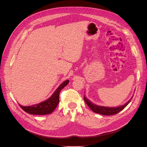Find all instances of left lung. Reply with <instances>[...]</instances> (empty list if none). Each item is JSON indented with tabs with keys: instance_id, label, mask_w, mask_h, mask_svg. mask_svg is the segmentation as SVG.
<instances>
[{
	"instance_id": "left-lung-1",
	"label": "left lung",
	"mask_w": 147,
	"mask_h": 147,
	"mask_svg": "<svg viewBox=\"0 0 147 147\" xmlns=\"http://www.w3.org/2000/svg\"><path fill=\"white\" fill-rule=\"evenodd\" d=\"M133 96L131 97V99L127 101L125 104L123 105L117 107H103V106H100V105H97L96 104H94L90 102L85 96H84V100L86 102V104L88 105L89 107H90L92 112L94 113H99L100 115H115L118 113H119L120 111L123 110L126 107L129 103L131 100H132Z\"/></svg>"
}]
</instances>
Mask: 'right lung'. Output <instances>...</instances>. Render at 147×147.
Masks as SVG:
<instances>
[{
  "instance_id": "right-lung-1",
  "label": "right lung",
  "mask_w": 147,
  "mask_h": 147,
  "mask_svg": "<svg viewBox=\"0 0 147 147\" xmlns=\"http://www.w3.org/2000/svg\"><path fill=\"white\" fill-rule=\"evenodd\" d=\"M69 80H65L56 89L53 95L48 99L40 102V104L32 106H23L20 105L21 108L26 112L32 115H47L52 113L56 108L59 102V92L69 83Z\"/></svg>"
}]
</instances>
